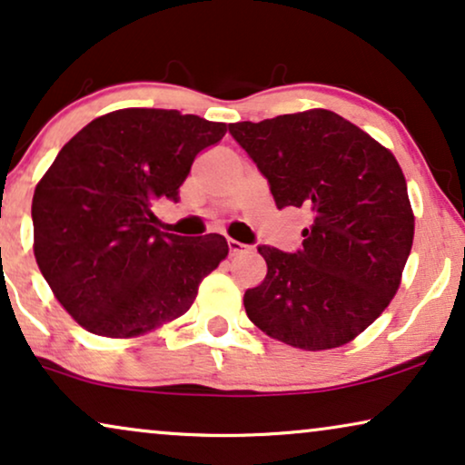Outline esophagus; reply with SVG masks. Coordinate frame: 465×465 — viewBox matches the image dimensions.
Instances as JSON below:
<instances>
[{
	"instance_id": "34e87169",
	"label": "esophagus",
	"mask_w": 465,
	"mask_h": 465,
	"mask_svg": "<svg viewBox=\"0 0 465 465\" xmlns=\"http://www.w3.org/2000/svg\"><path fill=\"white\" fill-rule=\"evenodd\" d=\"M227 249H229V255L233 257V255H242V252L249 251V246L242 244V242H238V240L229 238V240H227Z\"/></svg>"
}]
</instances>
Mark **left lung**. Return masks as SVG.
Here are the masks:
<instances>
[{
	"mask_svg": "<svg viewBox=\"0 0 465 465\" xmlns=\"http://www.w3.org/2000/svg\"><path fill=\"white\" fill-rule=\"evenodd\" d=\"M229 134L268 181L278 210L311 214L295 252L257 246L268 274L246 289V314L297 349L346 344L389 306L411 255L414 216L400 163L330 110L233 123Z\"/></svg>",
	"mask_w": 465,
	"mask_h": 465,
	"instance_id": "left-lung-1",
	"label": "left lung"
}]
</instances>
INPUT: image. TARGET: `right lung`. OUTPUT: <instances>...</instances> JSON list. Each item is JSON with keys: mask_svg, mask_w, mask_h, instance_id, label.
I'll use <instances>...</instances> for the list:
<instances>
[{"mask_svg": "<svg viewBox=\"0 0 465 465\" xmlns=\"http://www.w3.org/2000/svg\"><path fill=\"white\" fill-rule=\"evenodd\" d=\"M225 132V123L178 110L125 108L61 148L31 203L34 252L86 331L129 338L178 319L227 257L219 233H163L153 214L159 202L181 200L195 157Z\"/></svg>", "mask_w": 465, "mask_h": 465, "instance_id": "right-lung-1", "label": "right lung"}]
</instances>
